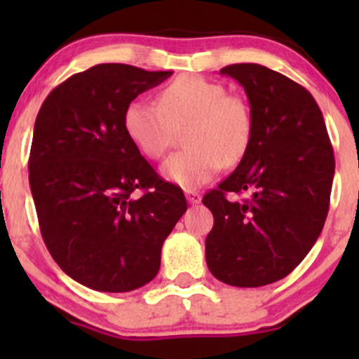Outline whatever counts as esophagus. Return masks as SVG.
I'll list each match as a JSON object with an SVG mask.
<instances>
[{
	"mask_svg": "<svg viewBox=\"0 0 359 359\" xmlns=\"http://www.w3.org/2000/svg\"><path fill=\"white\" fill-rule=\"evenodd\" d=\"M185 197H187L189 204H199L201 203V194L197 191H192V189H187V191H185Z\"/></svg>",
	"mask_w": 359,
	"mask_h": 359,
	"instance_id": "obj_1",
	"label": "esophagus"
}]
</instances>
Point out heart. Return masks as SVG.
<instances>
[{"instance_id":"heart-1","label":"heart","mask_w":359,"mask_h":359,"mask_svg":"<svg viewBox=\"0 0 359 359\" xmlns=\"http://www.w3.org/2000/svg\"><path fill=\"white\" fill-rule=\"evenodd\" d=\"M187 125L189 148L170 155L162 165L163 179L182 189L201 187L217 175L222 163L240 162L253 137L246 101L201 76L177 77L160 90L158 104L133 100L123 113L128 138L151 160L162 158L177 130Z\"/></svg>"}]
</instances>
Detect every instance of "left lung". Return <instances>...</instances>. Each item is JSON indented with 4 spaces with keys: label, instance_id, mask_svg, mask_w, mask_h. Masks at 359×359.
Returning a JSON list of instances; mask_svg holds the SVG:
<instances>
[{
    "label": "left lung",
    "instance_id": "1",
    "mask_svg": "<svg viewBox=\"0 0 359 359\" xmlns=\"http://www.w3.org/2000/svg\"><path fill=\"white\" fill-rule=\"evenodd\" d=\"M221 74L245 89L253 137L233 174L203 199L214 216L205 262L228 285L263 287L287 277L323 231L334 155L307 89L259 64H233ZM228 191L250 197L228 201Z\"/></svg>",
    "mask_w": 359,
    "mask_h": 359
}]
</instances>
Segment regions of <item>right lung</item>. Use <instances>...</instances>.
Instances as JSON below:
<instances>
[{
    "mask_svg": "<svg viewBox=\"0 0 359 359\" xmlns=\"http://www.w3.org/2000/svg\"><path fill=\"white\" fill-rule=\"evenodd\" d=\"M170 76L94 65L57 86L36 114L28 179L40 231L57 265L93 290L151 282L187 211L182 189L156 175L123 126L128 102ZM137 188L146 194L135 198Z\"/></svg>",
    "mask_w": 359,
    "mask_h": 359,
    "instance_id": "right-lung-1",
    "label": "right lung"
}]
</instances>
